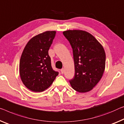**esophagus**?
Listing matches in <instances>:
<instances>
[{
    "label": "esophagus",
    "instance_id": "obj_1",
    "mask_svg": "<svg viewBox=\"0 0 124 124\" xmlns=\"http://www.w3.org/2000/svg\"><path fill=\"white\" fill-rule=\"evenodd\" d=\"M64 72V70L63 69V68H62V69L61 70V73H62V74Z\"/></svg>",
    "mask_w": 124,
    "mask_h": 124
}]
</instances>
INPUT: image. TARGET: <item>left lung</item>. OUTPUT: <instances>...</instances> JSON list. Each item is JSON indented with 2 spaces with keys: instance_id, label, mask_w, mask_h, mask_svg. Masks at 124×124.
<instances>
[{
  "instance_id": "1",
  "label": "left lung",
  "mask_w": 124,
  "mask_h": 124,
  "mask_svg": "<svg viewBox=\"0 0 124 124\" xmlns=\"http://www.w3.org/2000/svg\"><path fill=\"white\" fill-rule=\"evenodd\" d=\"M73 50L75 74L70 80L72 88L79 93L89 92L103 76L105 67V53L93 35L82 30L63 32Z\"/></svg>"
}]
</instances>
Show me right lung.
<instances>
[{
    "mask_svg": "<svg viewBox=\"0 0 124 124\" xmlns=\"http://www.w3.org/2000/svg\"><path fill=\"white\" fill-rule=\"evenodd\" d=\"M55 31H47L32 37L21 54L19 72L27 88L41 92L50 87L58 75L52 69L48 50L56 35Z\"/></svg>",
    "mask_w": 124,
    "mask_h": 124,
    "instance_id": "obj_1",
    "label": "right lung"
}]
</instances>
